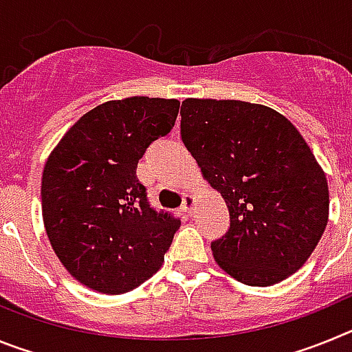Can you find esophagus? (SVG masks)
<instances>
[{"label":"esophagus","instance_id":"obj_1","mask_svg":"<svg viewBox=\"0 0 352 352\" xmlns=\"http://www.w3.org/2000/svg\"><path fill=\"white\" fill-rule=\"evenodd\" d=\"M194 204H195V197L194 195H183V204H182V210L183 211H188L190 213L194 210Z\"/></svg>","mask_w":352,"mask_h":352}]
</instances>
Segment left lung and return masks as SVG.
Here are the masks:
<instances>
[{"mask_svg":"<svg viewBox=\"0 0 352 352\" xmlns=\"http://www.w3.org/2000/svg\"><path fill=\"white\" fill-rule=\"evenodd\" d=\"M182 139L222 194L231 226L211 252L241 284H278L309 259L328 223V182L296 126L241 100L186 98Z\"/></svg>","mask_w":352,"mask_h":352,"instance_id":"8db88e82","label":"left lung"}]
</instances>
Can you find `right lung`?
Masks as SVG:
<instances>
[{"label": "right lung", "instance_id": "obj_1", "mask_svg": "<svg viewBox=\"0 0 352 352\" xmlns=\"http://www.w3.org/2000/svg\"><path fill=\"white\" fill-rule=\"evenodd\" d=\"M179 102L132 96L96 105L63 135L42 176V214L56 256L104 294L129 292L164 263L182 220L151 208L138 164L173 130Z\"/></svg>", "mask_w": 352, "mask_h": 352}]
</instances>
